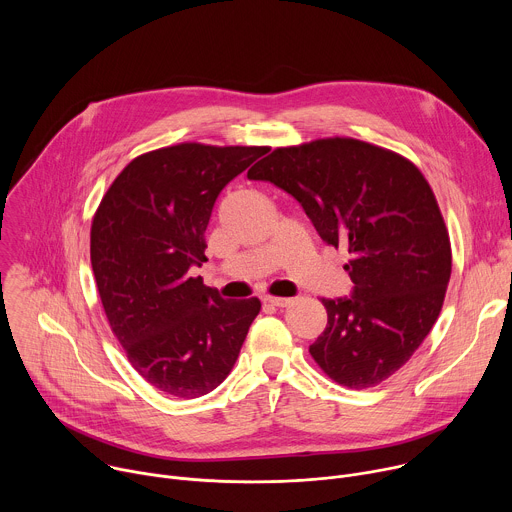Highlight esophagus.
Returning <instances> with one entry per match:
<instances>
[{
  "instance_id": "34e87169",
  "label": "esophagus",
  "mask_w": 512,
  "mask_h": 512,
  "mask_svg": "<svg viewBox=\"0 0 512 512\" xmlns=\"http://www.w3.org/2000/svg\"><path fill=\"white\" fill-rule=\"evenodd\" d=\"M265 304H269V306H275V308H287L289 304H291V300L289 298H265Z\"/></svg>"
}]
</instances>
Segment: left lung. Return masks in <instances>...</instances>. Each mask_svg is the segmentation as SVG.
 <instances>
[{
  "label": "left lung",
  "instance_id": "1",
  "mask_svg": "<svg viewBox=\"0 0 512 512\" xmlns=\"http://www.w3.org/2000/svg\"><path fill=\"white\" fill-rule=\"evenodd\" d=\"M249 180L294 196L320 239L346 247L354 287L322 300L326 330L310 346L338 385L369 389L411 358L442 312L450 237L423 174L395 152L350 137L277 148Z\"/></svg>",
  "mask_w": 512,
  "mask_h": 512
}]
</instances>
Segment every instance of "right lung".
Masks as SVG:
<instances>
[{
  "label": "right lung",
  "mask_w": 512,
  "mask_h": 512,
  "mask_svg": "<svg viewBox=\"0 0 512 512\" xmlns=\"http://www.w3.org/2000/svg\"><path fill=\"white\" fill-rule=\"evenodd\" d=\"M269 148L180 143L129 162L91 227V265L113 334L131 367L166 395L194 399L231 373L261 310L223 300L192 265L223 188Z\"/></svg>",
  "instance_id": "right-lung-1"
}]
</instances>
